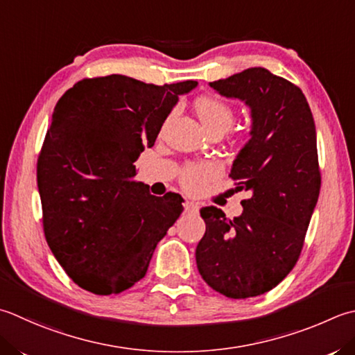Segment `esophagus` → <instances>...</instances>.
<instances>
[{
    "label": "esophagus",
    "instance_id": "esophagus-1",
    "mask_svg": "<svg viewBox=\"0 0 355 355\" xmlns=\"http://www.w3.org/2000/svg\"><path fill=\"white\" fill-rule=\"evenodd\" d=\"M198 209H200V205L196 203V201H189V200L184 201V211L186 212L196 214V212H198Z\"/></svg>",
    "mask_w": 355,
    "mask_h": 355
}]
</instances>
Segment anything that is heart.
I'll return each instance as SVG.
<instances>
[{"instance_id":"heart-1","label":"heart","mask_w":355,"mask_h":355,"mask_svg":"<svg viewBox=\"0 0 355 355\" xmlns=\"http://www.w3.org/2000/svg\"><path fill=\"white\" fill-rule=\"evenodd\" d=\"M196 110L205 129L212 132H227L232 128L235 115L232 107L217 96H203L196 103ZM218 173L217 166L212 163H191L186 164L180 180L186 191L197 192L203 187L211 178Z\"/></svg>"}]
</instances>
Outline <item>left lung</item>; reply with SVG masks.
I'll list each match as a JSON object with an SVG mask.
<instances>
[{"mask_svg": "<svg viewBox=\"0 0 355 355\" xmlns=\"http://www.w3.org/2000/svg\"><path fill=\"white\" fill-rule=\"evenodd\" d=\"M251 109L249 141L229 177L251 192L234 220L215 206L200 211L206 232L196 259L203 280L229 298L268 293L300 257L320 193L315 124L306 96L293 83L251 67L209 83Z\"/></svg>", "mask_w": 355, "mask_h": 355, "instance_id": "1", "label": "left lung"}]
</instances>
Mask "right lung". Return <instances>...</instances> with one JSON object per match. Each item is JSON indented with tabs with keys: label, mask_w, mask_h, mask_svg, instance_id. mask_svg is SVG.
Returning a JSON list of instances; mask_svg holds the SVG:
<instances>
[{
	"label": "right lung",
	"mask_w": 355,
	"mask_h": 355,
	"mask_svg": "<svg viewBox=\"0 0 355 355\" xmlns=\"http://www.w3.org/2000/svg\"><path fill=\"white\" fill-rule=\"evenodd\" d=\"M197 85L109 75L81 80L58 100L37 180L47 245L80 288L110 295L134 286L183 212L178 193L150 196L132 177L178 96Z\"/></svg>",
	"instance_id": "1"
}]
</instances>
